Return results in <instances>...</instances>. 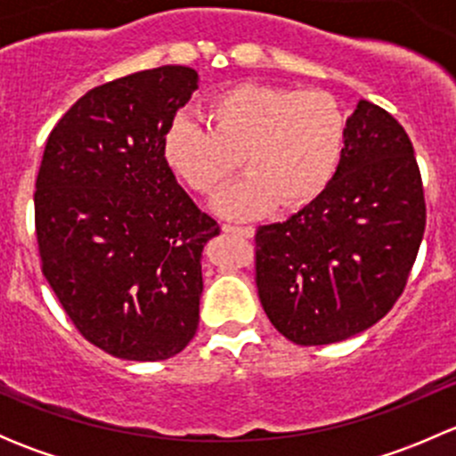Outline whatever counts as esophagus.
<instances>
[{
	"label": "esophagus",
	"instance_id": "1",
	"mask_svg": "<svg viewBox=\"0 0 456 456\" xmlns=\"http://www.w3.org/2000/svg\"><path fill=\"white\" fill-rule=\"evenodd\" d=\"M223 232L224 233H233V236H240V238H254L256 229L254 227H238V224H223Z\"/></svg>",
	"mask_w": 456,
	"mask_h": 456
}]
</instances>
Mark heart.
<instances>
[{
    "label": "heart",
    "mask_w": 456,
    "mask_h": 456,
    "mask_svg": "<svg viewBox=\"0 0 456 456\" xmlns=\"http://www.w3.org/2000/svg\"><path fill=\"white\" fill-rule=\"evenodd\" d=\"M196 118H174L163 159L199 194H214L240 159L245 176L220 191L214 209L247 220L278 202L315 200L338 174L346 145V114L324 90L240 84L211 94Z\"/></svg>",
    "instance_id": "heart-1"
}]
</instances>
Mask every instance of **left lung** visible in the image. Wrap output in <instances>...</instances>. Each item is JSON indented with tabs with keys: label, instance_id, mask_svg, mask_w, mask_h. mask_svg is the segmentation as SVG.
I'll use <instances>...</instances> for the list:
<instances>
[{
	"label": "left lung",
	"instance_id": "1",
	"mask_svg": "<svg viewBox=\"0 0 456 456\" xmlns=\"http://www.w3.org/2000/svg\"><path fill=\"white\" fill-rule=\"evenodd\" d=\"M426 227L415 150L386 110L362 99L330 185L256 233V284L271 324L300 346L342 342L393 309Z\"/></svg>",
	"mask_w": 456,
	"mask_h": 456
}]
</instances>
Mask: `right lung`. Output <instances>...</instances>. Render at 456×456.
<instances>
[{
	"mask_svg": "<svg viewBox=\"0 0 456 456\" xmlns=\"http://www.w3.org/2000/svg\"><path fill=\"white\" fill-rule=\"evenodd\" d=\"M199 72L160 66L86 92L50 132L35 191L44 275L87 342L167 360L199 329L207 240L220 227L163 159Z\"/></svg>",
	"mask_w": 456,
	"mask_h": 456,
	"instance_id": "add662e5",
	"label": "right lung"
}]
</instances>
